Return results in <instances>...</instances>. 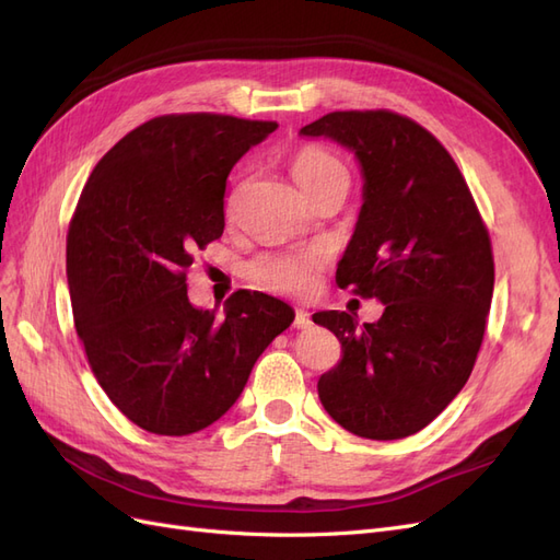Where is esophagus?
Segmentation results:
<instances>
[{
  "label": "esophagus",
  "instance_id": "obj_1",
  "mask_svg": "<svg viewBox=\"0 0 560 560\" xmlns=\"http://www.w3.org/2000/svg\"><path fill=\"white\" fill-rule=\"evenodd\" d=\"M293 326H295V328H310V326H312V318H310V314H307L305 310H298V312H295V322H293Z\"/></svg>",
  "mask_w": 560,
  "mask_h": 560
}]
</instances>
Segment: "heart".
<instances>
[{
  "mask_svg": "<svg viewBox=\"0 0 560 560\" xmlns=\"http://www.w3.org/2000/svg\"><path fill=\"white\" fill-rule=\"evenodd\" d=\"M291 173L310 199H314L318 191L349 180L340 159L318 145H302L291 156ZM324 267V250L269 253L250 265V277L262 289L289 295H305L316 285Z\"/></svg>",
  "mask_w": 560,
  "mask_h": 560,
  "instance_id": "b5f03b06",
  "label": "heart"
}]
</instances>
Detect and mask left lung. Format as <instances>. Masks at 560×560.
Segmentation results:
<instances>
[{"label": "left lung", "mask_w": 560, "mask_h": 560, "mask_svg": "<svg viewBox=\"0 0 560 560\" xmlns=\"http://www.w3.org/2000/svg\"><path fill=\"white\" fill-rule=\"evenodd\" d=\"M354 150L363 206L335 281L377 298L380 322L318 312L342 345L318 398L347 431L373 441L418 434L474 371L494 285L492 244L465 175L424 126L392 109H347L307 124Z\"/></svg>", "instance_id": "8db88e82"}]
</instances>
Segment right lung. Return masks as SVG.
<instances>
[{
	"label": "right lung",
	"mask_w": 560,
	"mask_h": 560,
	"mask_svg": "<svg viewBox=\"0 0 560 560\" xmlns=\"http://www.w3.org/2000/svg\"><path fill=\"white\" fill-rule=\"evenodd\" d=\"M277 126L213 112L154 117L95 164L77 201L66 248L74 328L109 401L150 434L220 420L293 324L285 302L258 291L232 293L225 316L187 298L197 250L225 230L232 166Z\"/></svg>",
	"instance_id": "right-lung-1"
}]
</instances>
